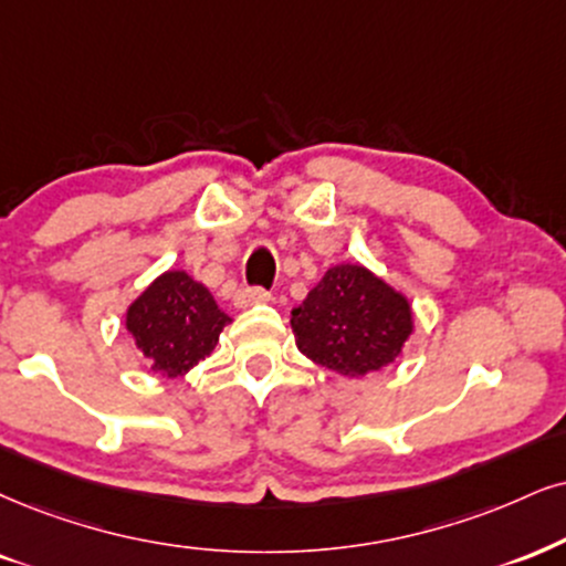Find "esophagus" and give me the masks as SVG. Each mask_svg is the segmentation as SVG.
<instances>
[{"label":"esophagus","instance_id":"esophagus-1","mask_svg":"<svg viewBox=\"0 0 566 566\" xmlns=\"http://www.w3.org/2000/svg\"><path fill=\"white\" fill-rule=\"evenodd\" d=\"M270 298L272 296L264 289H241L239 294H235V306H239V310H247V306L254 304H268Z\"/></svg>","mask_w":566,"mask_h":566}]
</instances>
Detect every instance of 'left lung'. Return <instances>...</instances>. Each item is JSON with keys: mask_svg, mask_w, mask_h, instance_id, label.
Segmentation results:
<instances>
[{"mask_svg": "<svg viewBox=\"0 0 566 566\" xmlns=\"http://www.w3.org/2000/svg\"><path fill=\"white\" fill-rule=\"evenodd\" d=\"M298 352L344 378L401 357L415 333L409 298L359 262H338L291 312Z\"/></svg>", "mask_w": 566, "mask_h": 566, "instance_id": "left-lung-1", "label": "left lung"}]
</instances>
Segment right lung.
<instances>
[{"label": "right lung", "mask_w": 566, "mask_h": 566, "mask_svg": "<svg viewBox=\"0 0 566 566\" xmlns=\"http://www.w3.org/2000/svg\"><path fill=\"white\" fill-rule=\"evenodd\" d=\"M230 317L207 285L186 270H167L155 277L125 312V331L149 359L151 373L180 378L218 346Z\"/></svg>", "instance_id": "right-lung-1"}]
</instances>
